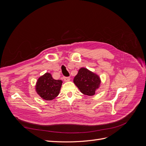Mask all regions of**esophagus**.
Masks as SVG:
<instances>
[{
  "label": "esophagus",
  "instance_id": "1",
  "mask_svg": "<svg viewBox=\"0 0 146 146\" xmlns=\"http://www.w3.org/2000/svg\"><path fill=\"white\" fill-rule=\"evenodd\" d=\"M63 79H64V80L65 82H68V81L70 80V77H64Z\"/></svg>",
  "mask_w": 146,
  "mask_h": 146
}]
</instances>
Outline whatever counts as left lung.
Wrapping results in <instances>:
<instances>
[{
  "instance_id": "8db88e82",
  "label": "left lung",
  "mask_w": 146,
  "mask_h": 146,
  "mask_svg": "<svg viewBox=\"0 0 146 146\" xmlns=\"http://www.w3.org/2000/svg\"><path fill=\"white\" fill-rule=\"evenodd\" d=\"M74 83L82 93L91 96L94 95L96 90L99 88L100 79L98 75L85 68H82L74 77Z\"/></svg>"
}]
</instances>
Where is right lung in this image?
<instances>
[{"instance_id":"1","label":"right lung","mask_w":146,"mask_h":146,"mask_svg":"<svg viewBox=\"0 0 146 146\" xmlns=\"http://www.w3.org/2000/svg\"><path fill=\"white\" fill-rule=\"evenodd\" d=\"M62 82L60 80H55L50 73L47 72L38 79L36 92L42 99L52 100L59 94Z\"/></svg>"}]
</instances>
